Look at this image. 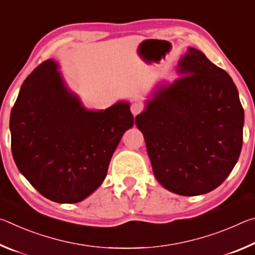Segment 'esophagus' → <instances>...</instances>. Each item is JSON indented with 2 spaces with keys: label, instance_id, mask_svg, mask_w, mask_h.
Returning <instances> with one entry per match:
<instances>
[{
  "label": "esophagus",
  "instance_id": "obj_1",
  "mask_svg": "<svg viewBox=\"0 0 255 255\" xmlns=\"http://www.w3.org/2000/svg\"><path fill=\"white\" fill-rule=\"evenodd\" d=\"M141 109H143V107H141L140 103H138V102L132 103V105L130 106V110H131V114L133 117H136V116L141 111Z\"/></svg>",
  "mask_w": 255,
  "mask_h": 255
}]
</instances>
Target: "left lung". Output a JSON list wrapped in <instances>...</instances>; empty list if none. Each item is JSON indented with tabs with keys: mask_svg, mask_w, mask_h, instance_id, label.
I'll use <instances>...</instances> for the list:
<instances>
[{
	"mask_svg": "<svg viewBox=\"0 0 255 255\" xmlns=\"http://www.w3.org/2000/svg\"><path fill=\"white\" fill-rule=\"evenodd\" d=\"M176 74L155 86L135 124L162 187L180 196L205 195L237 163L244 110L232 77L200 50L189 47Z\"/></svg>",
	"mask_w": 255,
	"mask_h": 255,
	"instance_id": "left-lung-1",
	"label": "left lung"
}]
</instances>
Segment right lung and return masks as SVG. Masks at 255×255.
<instances>
[{"mask_svg": "<svg viewBox=\"0 0 255 255\" xmlns=\"http://www.w3.org/2000/svg\"><path fill=\"white\" fill-rule=\"evenodd\" d=\"M48 59L21 85L11 111V149L25 179L58 204L88 198L106 179L112 154L133 126L128 101L85 108Z\"/></svg>", "mask_w": 255, "mask_h": 255, "instance_id": "obj_1", "label": "right lung"}]
</instances>
